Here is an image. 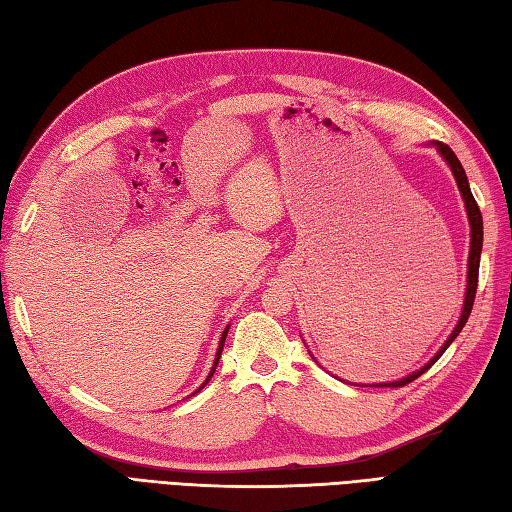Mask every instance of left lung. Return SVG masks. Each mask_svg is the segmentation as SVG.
Returning <instances> with one entry per match:
<instances>
[{"label": "left lung", "mask_w": 512, "mask_h": 512, "mask_svg": "<svg viewBox=\"0 0 512 512\" xmlns=\"http://www.w3.org/2000/svg\"><path fill=\"white\" fill-rule=\"evenodd\" d=\"M431 146H436L438 153L442 155V160H445L451 168L453 177H456V184L462 192V199H464V208H467V214H469V225H471V249H469V271H467V291H464V304H462V313H460V320L456 324V328H453L451 335L447 337V342L440 346V350L434 355V359L427 361L423 368L416 370L414 374H410V377L405 379H399V381H392V383H377L374 388H401V385H407L412 383L414 379H418L420 374L427 372L434 363L442 357V352H445L453 339H456L460 335V331L464 328V324H467L469 315H471V309H473V300H475V291H478V274H480V254H482V241H484V232H482V214H480V208L478 203H475L473 199V192L469 188V179H467V173H464V168L460 164V160L456 157V153H453L447 144L442 142H431Z\"/></svg>", "instance_id": "1"}]
</instances>
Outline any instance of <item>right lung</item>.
<instances>
[{
	"label": "right lung",
	"mask_w": 512,
	"mask_h": 512,
	"mask_svg": "<svg viewBox=\"0 0 512 512\" xmlns=\"http://www.w3.org/2000/svg\"><path fill=\"white\" fill-rule=\"evenodd\" d=\"M227 328H230V326H227ZM227 328H225V331H223V335H221V342H219V350H217V357H214V363H212V370H210V374H208V379L206 381H203V385H201V388L199 390H203V388H206V383L212 379V374H214V370H217V363H219V359H221V350H223V344H225V337H227ZM197 390V392H199Z\"/></svg>",
	"instance_id": "1"
}]
</instances>
